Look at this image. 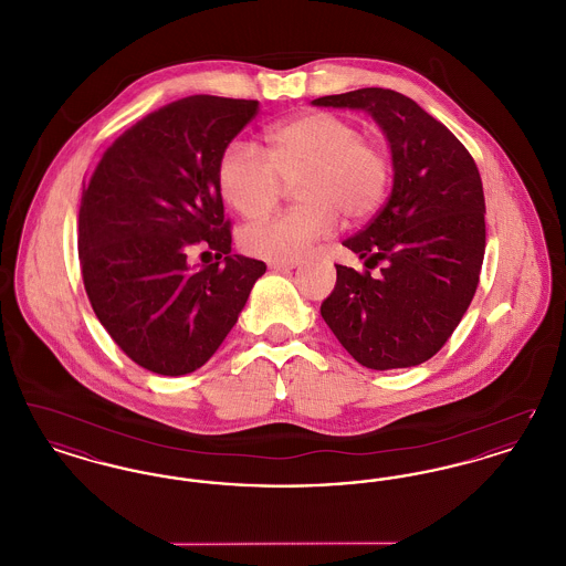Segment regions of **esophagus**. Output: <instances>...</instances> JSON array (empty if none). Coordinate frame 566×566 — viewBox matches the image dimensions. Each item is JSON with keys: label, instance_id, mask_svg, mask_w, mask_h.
Segmentation results:
<instances>
[{"label": "esophagus", "instance_id": "34e87169", "mask_svg": "<svg viewBox=\"0 0 566 566\" xmlns=\"http://www.w3.org/2000/svg\"><path fill=\"white\" fill-rule=\"evenodd\" d=\"M268 265L273 271L295 270L296 265H301V259H296V256H293V259H273Z\"/></svg>", "mask_w": 566, "mask_h": 566}]
</instances>
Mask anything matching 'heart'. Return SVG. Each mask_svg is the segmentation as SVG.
Returning <instances> with one entry per match:
<instances>
[{"label": "heart", "mask_w": 566, "mask_h": 566, "mask_svg": "<svg viewBox=\"0 0 566 566\" xmlns=\"http://www.w3.org/2000/svg\"><path fill=\"white\" fill-rule=\"evenodd\" d=\"M294 182L298 206L243 231L250 254L293 259L331 235L342 214L348 220L374 214L390 182V159L348 118L310 112L268 132V157L233 142L218 165L220 192L245 220L270 214Z\"/></svg>", "instance_id": "obj_1"}]
</instances>
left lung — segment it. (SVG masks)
Here are the masks:
<instances>
[{"instance_id":"8db88e82","label":"left lung","mask_w":566,"mask_h":566,"mask_svg":"<svg viewBox=\"0 0 566 566\" xmlns=\"http://www.w3.org/2000/svg\"><path fill=\"white\" fill-rule=\"evenodd\" d=\"M312 104L369 112L395 167L386 206L344 242L369 270L335 265L324 323L367 369L420 365L450 339L480 284L485 201L478 165L457 135L397 91L371 86Z\"/></svg>"}]
</instances>
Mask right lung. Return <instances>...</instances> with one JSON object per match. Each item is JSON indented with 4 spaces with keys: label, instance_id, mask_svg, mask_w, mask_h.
<instances>
[{
    "label": "right lung",
    "instance_id": "add662e5",
    "mask_svg": "<svg viewBox=\"0 0 566 566\" xmlns=\"http://www.w3.org/2000/svg\"><path fill=\"white\" fill-rule=\"evenodd\" d=\"M256 114L254 99L167 104L114 139L82 190L84 291L116 346L153 374L206 365L268 270L231 254L218 187L227 146ZM192 249L216 263L192 269Z\"/></svg>",
    "mask_w": 566,
    "mask_h": 566
}]
</instances>
